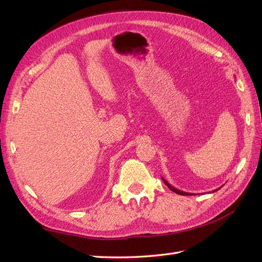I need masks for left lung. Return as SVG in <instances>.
<instances>
[{
  "label": "left lung",
  "mask_w": 262,
  "mask_h": 262,
  "mask_svg": "<svg viewBox=\"0 0 262 262\" xmlns=\"http://www.w3.org/2000/svg\"><path fill=\"white\" fill-rule=\"evenodd\" d=\"M162 180L164 181V184L166 185V186H167L170 190H171V191H173V192H175V193H177V194H181V195H192V193H189V192H184V191H181V190H178V189H176L175 187H172L170 184H168V181L167 180H166V179H164L163 177H162ZM220 189V188H219ZM219 189H216V190H213V192L214 191H217V190Z\"/></svg>",
  "instance_id": "obj_1"
}]
</instances>
